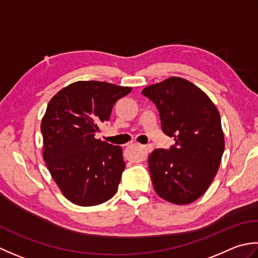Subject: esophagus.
<instances>
[{"instance_id":"esophagus-1","label":"esophagus","mask_w":258,"mask_h":258,"mask_svg":"<svg viewBox=\"0 0 258 258\" xmlns=\"http://www.w3.org/2000/svg\"><path fill=\"white\" fill-rule=\"evenodd\" d=\"M141 147H143V149L145 150L146 155H148L149 152L152 151V146H150V145H146V146H141Z\"/></svg>"}]
</instances>
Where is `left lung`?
Here are the masks:
<instances>
[{
    "label": "left lung",
    "mask_w": 258,
    "mask_h": 258,
    "mask_svg": "<svg viewBox=\"0 0 258 258\" xmlns=\"http://www.w3.org/2000/svg\"><path fill=\"white\" fill-rule=\"evenodd\" d=\"M141 93L158 109L162 133L175 140L169 149L149 156L155 190L176 205L195 202L210 186L224 154L218 110L206 93L182 78L166 79Z\"/></svg>",
    "instance_id": "1"
}]
</instances>
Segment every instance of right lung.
Returning a JSON list of instances; mask_svg holds the SVG:
<instances>
[{
	"label": "right lung",
	"mask_w": 258,
	"mask_h": 258,
	"mask_svg": "<svg viewBox=\"0 0 258 258\" xmlns=\"http://www.w3.org/2000/svg\"><path fill=\"white\" fill-rule=\"evenodd\" d=\"M130 91L108 82L78 81L50 100L41 122L43 158L71 203L96 206L117 192L125 168L122 148L94 136L109 121L115 101Z\"/></svg>",
	"instance_id": "obj_1"
}]
</instances>
